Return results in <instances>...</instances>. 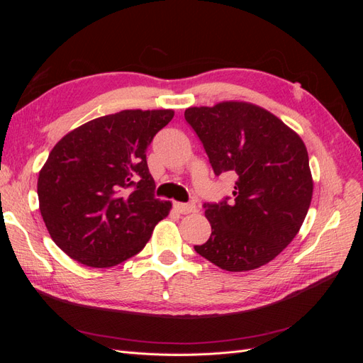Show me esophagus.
<instances>
[{"label":"esophagus","mask_w":363,"mask_h":363,"mask_svg":"<svg viewBox=\"0 0 363 363\" xmlns=\"http://www.w3.org/2000/svg\"><path fill=\"white\" fill-rule=\"evenodd\" d=\"M174 208L179 213H191L195 212V204L194 203H174Z\"/></svg>","instance_id":"obj_1"}]
</instances>
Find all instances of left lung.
Here are the masks:
<instances>
[{
    "mask_svg": "<svg viewBox=\"0 0 363 363\" xmlns=\"http://www.w3.org/2000/svg\"><path fill=\"white\" fill-rule=\"evenodd\" d=\"M184 119L215 175H238L232 201L203 206L212 235L195 251L232 272L265 265L291 244L309 211L313 182L304 142L277 116L244 101L189 107Z\"/></svg>",
    "mask_w": 363,
    "mask_h": 363,
    "instance_id": "left-lung-1",
    "label": "left lung"
}]
</instances>
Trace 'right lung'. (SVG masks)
<instances>
[{
    "instance_id": "obj_1",
    "label": "right lung",
    "mask_w": 363,
    "mask_h": 363,
    "mask_svg": "<svg viewBox=\"0 0 363 363\" xmlns=\"http://www.w3.org/2000/svg\"><path fill=\"white\" fill-rule=\"evenodd\" d=\"M174 111H123L63 136L39 172V211L67 255L111 268L145 247L171 203L155 196L147 148Z\"/></svg>"
}]
</instances>
